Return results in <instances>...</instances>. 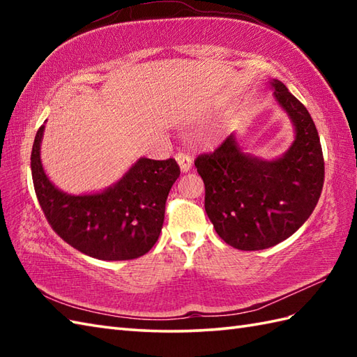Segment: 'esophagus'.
<instances>
[{
  "mask_svg": "<svg viewBox=\"0 0 357 357\" xmlns=\"http://www.w3.org/2000/svg\"><path fill=\"white\" fill-rule=\"evenodd\" d=\"M174 158H176V161H178V164L181 167V170H183L184 173L190 172L192 162H193V159H192L190 155L184 153V151H179V153H176V156H174Z\"/></svg>",
  "mask_w": 357,
  "mask_h": 357,
  "instance_id": "1",
  "label": "esophagus"
}]
</instances>
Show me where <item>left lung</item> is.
Segmentation results:
<instances>
[{"label": "left lung", "mask_w": 357, "mask_h": 357, "mask_svg": "<svg viewBox=\"0 0 357 357\" xmlns=\"http://www.w3.org/2000/svg\"><path fill=\"white\" fill-rule=\"evenodd\" d=\"M270 84L296 130L284 156L264 161L244 153L230 135L215 151L195 159L206 185L207 216L219 238L244 252L290 238L313 213L324 187V155L312 116L282 82Z\"/></svg>", "instance_id": "8db88e82"}]
</instances>
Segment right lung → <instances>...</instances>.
I'll list each match as a JSON object with an SVG mask.
<instances>
[{
  "label": "right lung",
  "instance_id": "right-lung-1",
  "mask_svg": "<svg viewBox=\"0 0 357 357\" xmlns=\"http://www.w3.org/2000/svg\"><path fill=\"white\" fill-rule=\"evenodd\" d=\"M44 126L38 128L30 155L38 202L59 238L78 252L102 261H128L156 244L164 224L165 201L179 165L141 158L123 179L95 195L63 193L45 176L40 147Z\"/></svg>",
  "mask_w": 357,
  "mask_h": 357
}]
</instances>
